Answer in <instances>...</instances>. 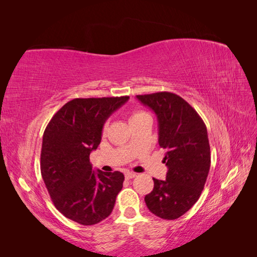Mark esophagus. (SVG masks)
Segmentation results:
<instances>
[{
	"label": "esophagus",
	"instance_id": "obj_1",
	"mask_svg": "<svg viewBox=\"0 0 257 257\" xmlns=\"http://www.w3.org/2000/svg\"><path fill=\"white\" fill-rule=\"evenodd\" d=\"M137 176V173H135V172H127L125 173V178H127V179H133V178H135Z\"/></svg>",
	"mask_w": 257,
	"mask_h": 257
}]
</instances>
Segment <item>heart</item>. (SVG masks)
<instances>
[{
	"label": "heart",
	"mask_w": 257,
	"mask_h": 257,
	"mask_svg": "<svg viewBox=\"0 0 257 257\" xmlns=\"http://www.w3.org/2000/svg\"><path fill=\"white\" fill-rule=\"evenodd\" d=\"M145 116H149V114H147V113L144 112V111H139V110L138 111H134L132 114H130V116H129V122L132 123V122H134V121L145 118ZM106 128H107V123L104 124L103 132H106Z\"/></svg>",
	"instance_id": "1"
}]
</instances>
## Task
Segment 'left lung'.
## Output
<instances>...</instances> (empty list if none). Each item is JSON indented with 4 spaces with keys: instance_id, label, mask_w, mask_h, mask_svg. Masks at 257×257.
<instances>
[{
    "instance_id": "1",
    "label": "left lung",
    "mask_w": 257,
    "mask_h": 257,
    "mask_svg": "<svg viewBox=\"0 0 257 257\" xmlns=\"http://www.w3.org/2000/svg\"><path fill=\"white\" fill-rule=\"evenodd\" d=\"M159 121V144L165 151V180L153 178L154 188L145 196L149 210L164 220L184 215L198 201L211 167L207 129L184 98L169 92L137 95Z\"/></svg>"
}]
</instances>
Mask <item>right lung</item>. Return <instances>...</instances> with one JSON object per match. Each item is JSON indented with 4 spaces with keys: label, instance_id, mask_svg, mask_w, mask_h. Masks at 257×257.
<instances>
[{
    "label": "right lung",
    "instance_id": "obj_1",
    "mask_svg": "<svg viewBox=\"0 0 257 257\" xmlns=\"http://www.w3.org/2000/svg\"><path fill=\"white\" fill-rule=\"evenodd\" d=\"M128 99H72L55 113L43 135V180L54 206L77 223L93 225L106 219L122 189L123 173L94 171L89 154L101 143L106 119Z\"/></svg>",
    "mask_w": 257,
    "mask_h": 257
}]
</instances>
